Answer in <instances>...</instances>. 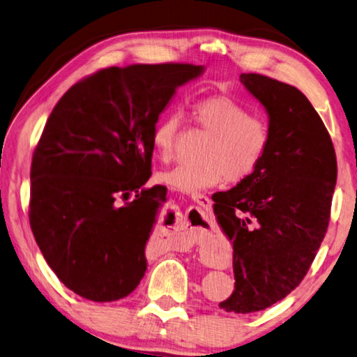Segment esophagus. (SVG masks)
<instances>
[{
  "instance_id": "1",
  "label": "esophagus",
  "mask_w": 357,
  "mask_h": 357,
  "mask_svg": "<svg viewBox=\"0 0 357 357\" xmlns=\"http://www.w3.org/2000/svg\"><path fill=\"white\" fill-rule=\"evenodd\" d=\"M192 201H195L197 205H201L204 208H208L210 207V197L207 195H204V192H195V195L191 196ZM210 227V222L205 224V227H201L202 230H207Z\"/></svg>"
}]
</instances>
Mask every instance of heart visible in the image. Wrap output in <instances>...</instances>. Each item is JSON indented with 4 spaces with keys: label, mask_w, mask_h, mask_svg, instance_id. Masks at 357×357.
<instances>
[{
    "label": "heart",
    "mask_w": 357,
    "mask_h": 357,
    "mask_svg": "<svg viewBox=\"0 0 357 357\" xmlns=\"http://www.w3.org/2000/svg\"><path fill=\"white\" fill-rule=\"evenodd\" d=\"M195 122L210 137L202 149V161L185 162L160 175L161 182L183 192L210 188L229 180L241 183L257 172L271 144V127L264 116L251 114L245 103L230 96H208L191 106ZM182 119L177 112L155 122L152 147L162 161L177 153Z\"/></svg>",
    "instance_id": "heart-1"
}]
</instances>
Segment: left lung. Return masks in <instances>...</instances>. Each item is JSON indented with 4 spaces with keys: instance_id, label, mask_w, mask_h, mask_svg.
Returning a JSON list of instances; mask_svg holds the SVG:
<instances>
[{
    "instance_id": "left-lung-1",
    "label": "left lung",
    "mask_w": 357,
    "mask_h": 357,
    "mask_svg": "<svg viewBox=\"0 0 357 357\" xmlns=\"http://www.w3.org/2000/svg\"><path fill=\"white\" fill-rule=\"evenodd\" d=\"M240 81L266 108L271 144L252 177L218 192L215 215L234 245L235 290L220 307L251 314L284 299L307 274L328 230L337 160L301 91L259 73Z\"/></svg>"
}]
</instances>
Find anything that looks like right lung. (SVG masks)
<instances>
[{
    "instance_id": "obj_1",
    "label": "right lung",
    "mask_w": 357,
    "mask_h": 357,
    "mask_svg": "<svg viewBox=\"0 0 357 357\" xmlns=\"http://www.w3.org/2000/svg\"><path fill=\"white\" fill-rule=\"evenodd\" d=\"M202 66L102 68L75 83L50 114L31 162L29 224L67 289L96 303L130 295L165 186L152 175V130L175 89Z\"/></svg>"
}]
</instances>
